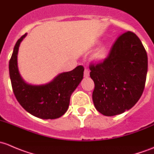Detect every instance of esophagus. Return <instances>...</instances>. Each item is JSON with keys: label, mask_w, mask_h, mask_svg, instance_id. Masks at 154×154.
Returning <instances> with one entry per match:
<instances>
[{"label": "esophagus", "mask_w": 154, "mask_h": 154, "mask_svg": "<svg viewBox=\"0 0 154 154\" xmlns=\"http://www.w3.org/2000/svg\"><path fill=\"white\" fill-rule=\"evenodd\" d=\"M84 75L85 77H88L90 75V71H89L88 69H85V72H84Z\"/></svg>", "instance_id": "esophagus-1"}]
</instances>
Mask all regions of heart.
Masks as SVG:
<instances>
[{
  "instance_id": "b5f03b06",
  "label": "heart",
  "mask_w": 154,
  "mask_h": 154,
  "mask_svg": "<svg viewBox=\"0 0 154 154\" xmlns=\"http://www.w3.org/2000/svg\"><path fill=\"white\" fill-rule=\"evenodd\" d=\"M107 56V48L106 47H101L99 50H96V53L93 55V58L98 61H101L104 60Z\"/></svg>"
}]
</instances>
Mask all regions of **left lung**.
<instances>
[{
    "label": "left lung",
    "instance_id": "1",
    "mask_svg": "<svg viewBox=\"0 0 154 154\" xmlns=\"http://www.w3.org/2000/svg\"><path fill=\"white\" fill-rule=\"evenodd\" d=\"M90 69L96 109L107 116L119 115L132 108L143 93L148 55L138 36L128 31L117 38L104 61Z\"/></svg>",
    "mask_w": 154,
    "mask_h": 154
}]
</instances>
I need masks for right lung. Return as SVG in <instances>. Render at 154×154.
<instances>
[{"label":"right lung","instance_id":"1","mask_svg":"<svg viewBox=\"0 0 154 154\" xmlns=\"http://www.w3.org/2000/svg\"><path fill=\"white\" fill-rule=\"evenodd\" d=\"M26 34L18 39L9 60V76L13 93L19 104L30 114L42 119H55L67 110L72 93L83 79L84 66H78L69 72H61L45 85L26 83L18 67V53L20 42Z\"/></svg>","mask_w":154,"mask_h":154}]
</instances>
